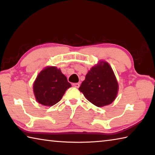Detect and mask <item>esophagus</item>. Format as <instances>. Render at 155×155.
Returning a JSON list of instances; mask_svg holds the SVG:
<instances>
[{"mask_svg":"<svg viewBox=\"0 0 155 155\" xmlns=\"http://www.w3.org/2000/svg\"><path fill=\"white\" fill-rule=\"evenodd\" d=\"M72 85H73V87L78 88V87H79V86H80V84L78 83H73Z\"/></svg>","mask_w":155,"mask_h":155,"instance_id":"34e87169","label":"esophagus"}]
</instances>
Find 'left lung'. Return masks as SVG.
Masks as SVG:
<instances>
[{
    "mask_svg": "<svg viewBox=\"0 0 155 155\" xmlns=\"http://www.w3.org/2000/svg\"><path fill=\"white\" fill-rule=\"evenodd\" d=\"M81 92L96 107L108 105L114 101L118 83L108 63L100 61L91 68L79 87Z\"/></svg>",
    "mask_w": 155,
    "mask_h": 155,
    "instance_id": "1",
    "label": "left lung"
}]
</instances>
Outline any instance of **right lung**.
I'll return each instance as SVG.
<instances>
[{
    "instance_id": "1",
    "label": "right lung",
    "mask_w": 155,
    "mask_h": 155,
    "mask_svg": "<svg viewBox=\"0 0 155 155\" xmlns=\"http://www.w3.org/2000/svg\"><path fill=\"white\" fill-rule=\"evenodd\" d=\"M71 84L60 69L55 66L46 67L39 73L33 84L37 101L45 106L58 103Z\"/></svg>"
}]
</instances>
